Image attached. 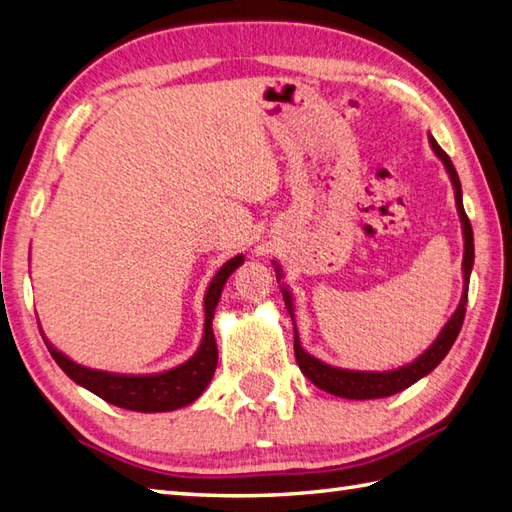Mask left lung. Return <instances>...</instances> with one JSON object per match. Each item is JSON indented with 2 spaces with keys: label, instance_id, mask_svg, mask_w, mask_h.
I'll return each instance as SVG.
<instances>
[{
  "label": "left lung",
  "instance_id": "8db88e82",
  "mask_svg": "<svg viewBox=\"0 0 512 512\" xmlns=\"http://www.w3.org/2000/svg\"><path fill=\"white\" fill-rule=\"evenodd\" d=\"M432 148L438 154V159L445 163V168L449 172L451 183H454V192H456V205H458V213L462 220V231H465V294H462V301L458 305L456 314L449 318V323L443 327L441 336L436 338V342L427 349L421 358H417V362H412L403 368H397V371H388V373H360V371H342V368H334L325 362H320L316 358H312L310 353L303 351L299 336H296V327H294V355H296V364L303 371V375L310 379L314 386H318L320 390L331 392L336 397H344V399H379V397H390L395 392H401L403 388L412 386L414 382H419L423 375H427L432 368L438 366L447 351L451 349V344L458 338L462 320H465V312H467V290H469V275L473 268V229L471 222L465 213V207H462V189H460V178L458 172L454 168V163L447 157V152L436 144V139L430 137ZM285 296V305H288L290 312V296L288 292L283 290ZM292 316V312H290Z\"/></svg>",
  "mask_w": 512,
  "mask_h": 512
}]
</instances>
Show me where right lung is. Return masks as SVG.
Segmentation results:
<instances>
[{"mask_svg":"<svg viewBox=\"0 0 512 512\" xmlns=\"http://www.w3.org/2000/svg\"><path fill=\"white\" fill-rule=\"evenodd\" d=\"M242 255L229 259L218 275L209 283V290L205 296V336H202L200 349L192 360L172 368L168 373L159 375H113L102 371H91V368L80 366L71 362L61 351H56L45 338L47 351L52 353L56 364L74 379L76 384L85 386L93 395L113 403L117 408L135 410V412H168L183 408L187 403L200 397V392L207 388L213 373L218 366V344L213 338L211 320L216 305L220 301V294L224 283H227L231 272L242 264Z\"/></svg>","mask_w":512,"mask_h":512,"instance_id":"obj_1","label":"right lung"}]
</instances>
